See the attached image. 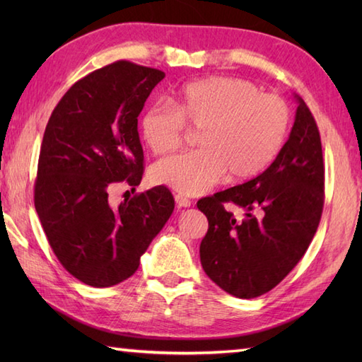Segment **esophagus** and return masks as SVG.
<instances>
[{
	"label": "esophagus",
	"mask_w": 362,
	"mask_h": 362,
	"mask_svg": "<svg viewBox=\"0 0 362 362\" xmlns=\"http://www.w3.org/2000/svg\"><path fill=\"white\" fill-rule=\"evenodd\" d=\"M174 199H175V204H177V206H189L191 205V201L187 197V196H183V194H175L174 196Z\"/></svg>",
	"instance_id": "34e87169"
}]
</instances>
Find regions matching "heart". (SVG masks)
I'll use <instances>...</instances> for the list:
<instances>
[{"label":"heart","instance_id":"1","mask_svg":"<svg viewBox=\"0 0 362 362\" xmlns=\"http://www.w3.org/2000/svg\"><path fill=\"white\" fill-rule=\"evenodd\" d=\"M169 104L146 109L141 136L153 153H168L182 144L185 127L199 129L201 149L163 158L151 169L153 183L187 196L204 194L227 174L236 182L263 173L279 157L292 121L283 98L227 76L189 82Z\"/></svg>","mask_w":362,"mask_h":362}]
</instances>
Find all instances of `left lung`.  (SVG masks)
Returning <instances> with one entry per match:
<instances>
[{
	"label": "left lung",
	"instance_id": "obj_1",
	"mask_svg": "<svg viewBox=\"0 0 362 362\" xmlns=\"http://www.w3.org/2000/svg\"><path fill=\"white\" fill-rule=\"evenodd\" d=\"M296 98L294 126L272 165L197 202L209 219L202 267L235 297H259L275 288L302 259L319 227L325 199L320 134L308 105ZM235 206L245 210L243 221L233 216Z\"/></svg>",
	"mask_w": 362,
	"mask_h": 362
}]
</instances>
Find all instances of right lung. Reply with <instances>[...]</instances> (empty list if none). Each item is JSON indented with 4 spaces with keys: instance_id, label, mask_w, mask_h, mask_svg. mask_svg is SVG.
Wrapping results in <instances>:
<instances>
[{
    "instance_id": "obj_1",
    "label": "right lung",
    "mask_w": 362,
    "mask_h": 362,
    "mask_svg": "<svg viewBox=\"0 0 362 362\" xmlns=\"http://www.w3.org/2000/svg\"><path fill=\"white\" fill-rule=\"evenodd\" d=\"M165 78L118 60L71 86L52 110L38 156L34 204L45 235L68 272L93 288L134 275L174 210L158 185L113 206L117 183L140 185L144 171L138 115Z\"/></svg>"
}]
</instances>
